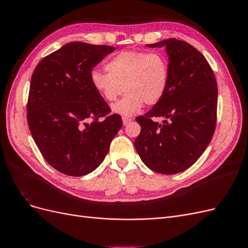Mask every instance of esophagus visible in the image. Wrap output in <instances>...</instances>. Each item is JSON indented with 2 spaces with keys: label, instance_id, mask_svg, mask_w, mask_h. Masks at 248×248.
<instances>
[{
  "label": "esophagus",
  "instance_id": "obj_1",
  "mask_svg": "<svg viewBox=\"0 0 248 248\" xmlns=\"http://www.w3.org/2000/svg\"><path fill=\"white\" fill-rule=\"evenodd\" d=\"M122 120H123V124H124V125H127L129 122L132 121V119H131V118H128V117H123Z\"/></svg>",
  "mask_w": 248,
  "mask_h": 248
}]
</instances>
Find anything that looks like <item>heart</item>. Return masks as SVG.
<instances>
[{
    "instance_id": "obj_1",
    "label": "heart",
    "mask_w": 248,
    "mask_h": 248,
    "mask_svg": "<svg viewBox=\"0 0 248 248\" xmlns=\"http://www.w3.org/2000/svg\"><path fill=\"white\" fill-rule=\"evenodd\" d=\"M106 69L108 73L93 70L90 80L95 91L108 102L126 92L112 107L122 116L136 114L142 102L146 106L158 103L169 87L170 63L162 52L124 50L108 60Z\"/></svg>"
}]
</instances>
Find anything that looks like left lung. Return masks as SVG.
<instances>
[{"label": "left lung", "instance_id": "1", "mask_svg": "<svg viewBox=\"0 0 248 248\" xmlns=\"http://www.w3.org/2000/svg\"><path fill=\"white\" fill-rule=\"evenodd\" d=\"M147 46H166L170 81L162 99L137 117L140 133L134 146L149 169L174 175L190 168L212 140L217 82L211 66L191 44L170 38ZM158 116L166 118L162 124L153 121Z\"/></svg>", "mask_w": 248, "mask_h": 248}]
</instances>
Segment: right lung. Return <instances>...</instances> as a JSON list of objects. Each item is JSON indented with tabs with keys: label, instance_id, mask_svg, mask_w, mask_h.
Masks as SVG:
<instances>
[{
	"label": "right lung",
	"instance_id": "add662e5",
	"mask_svg": "<svg viewBox=\"0 0 248 248\" xmlns=\"http://www.w3.org/2000/svg\"><path fill=\"white\" fill-rule=\"evenodd\" d=\"M114 50L67 43L43 58L32 74L29 128L44 159L62 174L80 177L98 168L123 125L90 80L93 67Z\"/></svg>",
	"mask_w": 248,
	"mask_h": 248
}]
</instances>
